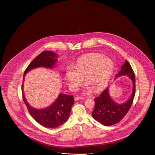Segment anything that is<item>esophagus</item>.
Segmentation results:
<instances>
[{
	"label": "esophagus",
	"mask_w": 155,
	"mask_h": 155,
	"mask_svg": "<svg viewBox=\"0 0 155 155\" xmlns=\"http://www.w3.org/2000/svg\"><path fill=\"white\" fill-rule=\"evenodd\" d=\"M84 99V97H80V96H77V97H75L74 100L75 101H77V100H78L80 99Z\"/></svg>",
	"instance_id": "esophagus-1"
}]
</instances>
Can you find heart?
<instances>
[{"mask_svg":"<svg viewBox=\"0 0 155 155\" xmlns=\"http://www.w3.org/2000/svg\"><path fill=\"white\" fill-rule=\"evenodd\" d=\"M114 63L111 58L98 53H91L80 58L73 67L68 66L65 77L71 90L75 91L82 83L84 77L87 82L84 90L89 92L103 89L111 78Z\"/></svg>","mask_w":155,"mask_h":155,"instance_id":"b5f03b06","label":"heart"}]
</instances>
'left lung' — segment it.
Masks as SVG:
<instances>
[{"label":"left lung","instance_id":"1","mask_svg":"<svg viewBox=\"0 0 155 155\" xmlns=\"http://www.w3.org/2000/svg\"><path fill=\"white\" fill-rule=\"evenodd\" d=\"M123 75L130 77L133 82V89L130 99L123 104L115 103L110 97L108 87L94 99L95 106L92 112L93 118L104 126H109L120 122L130 110L136 93V78L134 72L126 60L116 77Z\"/></svg>","mask_w":155,"mask_h":155}]
</instances>
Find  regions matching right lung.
Returning a JSON list of instances; mask_svg holds the SVG:
<instances>
[{
    "instance_id": "add662e5",
    "label": "right lung",
    "mask_w": 155,
    "mask_h": 155,
    "mask_svg": "<svg viewBox=\"0 0 155 155\" xmlns=\"http://www.w3.org/2000/svg\"><path fill=\"white\" fill-rule=\"evenodd\" d=\"M56 56L55 54L51 51H44L39 54L25 69L23 82L26 73L33 68L38 67L52 68L57 61L55 59ZM22 92V99L29 114L37 122L45 127L55 128L64 123L68 120L71 107L74 103L72 95L61 93L52 105L43 110H36L29 105L25 100L23 93V83Z\"/></svg>"
}]
</instances>
